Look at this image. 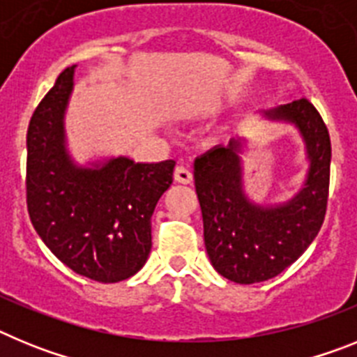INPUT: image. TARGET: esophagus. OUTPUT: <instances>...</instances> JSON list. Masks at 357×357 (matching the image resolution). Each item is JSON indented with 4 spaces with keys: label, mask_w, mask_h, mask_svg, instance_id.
I'll use <instances>...</instances> for the list:
<instances>
[{
    "label": "esophagus",
    "mask_w": 357,
    "mask_h": 357,
    "mask_svg": "<svg viewBox=\"0 0 357 357\" xmlns=\"http://www.w3.org/2000/svg\"><path fill=\"white\" fill-rule=\"evenodd\" d=\"M173 176H175V181L178 182V184H191V182H193V173L189 172L185 166H176Z\"/></svg>",
    "instance_id": "1"
}]
</instances>
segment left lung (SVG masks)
I'll return each instance as SVG.
<instances>
[{
	"label": "left lung",
	"mask_w": 357,
	"mask_h": 357,
	"mask_svg": "<svg viewBox=\"0 0 357 357\" xmlns=\"http://www.w3.org/2000/svg\"><path fill=\"white\" fill-rule=\"evenodd\" d=\"M255 116L295 127L304 143L307 169L291 197L259 204L245 189V135L195 159L207 255L220 275L238 284L272 279L304 254L324 223L329 191L331 139L318 110L301 98L261 109Z\"/></svg>",
	"instance_id": "left-lung-1"
}]
</instances>
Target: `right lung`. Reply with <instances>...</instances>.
<instances>
[{"label": "right lung", "mask_w": 357, "mask_h": 357, "mask_svg": "<svg viewBox=\"0 0 357 357\" xmlns=\"http://www.w3.org/2000/svg\"><path fill=\"white\" fill-rule=\"evenodd\" d=\"M75 68L59 75L28 125V213L44 245L73 272L119 282L146 263L151 214L172 185L175 160L110 155L77 162L66 134Z\"/></svg>", "instance_id": "add662e5"}]
</instances>
